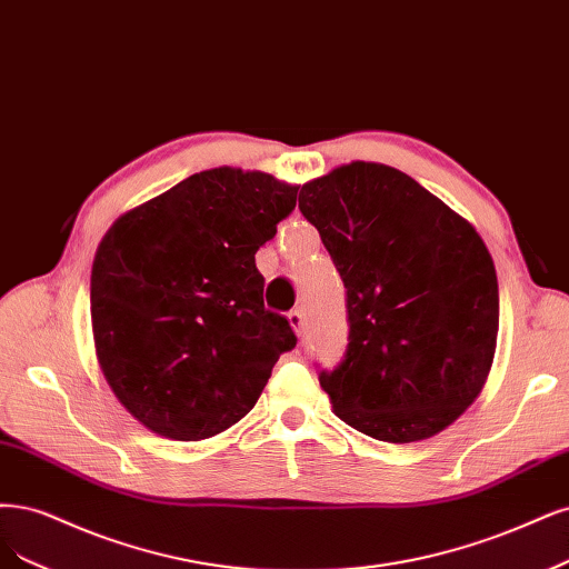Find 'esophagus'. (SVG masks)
<instances>
[{
  "mask_svg": "<svg viewBox=\"0 0 569 569\" xmlns=\"http://www.w3.org/2000/svg\"><path fill=\"white\" fill-rule=\"evenodd\" d=\"M287 320H289L291 329L297 331V337H303V335H306V320H303V312H301V310H291L289 316H287Z\"/></svg>",
  "mask_w": 569,
  "mask_h": 569,
  "instance_id": "34e87169",
  "label": "esophagus"
}]
</instances>
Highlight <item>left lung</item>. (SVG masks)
<instances>
[{
	"instance_id": "left-lung-1",
	"label": "left lung",
	"mask_w": 569,
	"mask_h": 569,
	"mask_svg": "<svg viewBox=\"0 0 569 569\" xmlns=\"http://www.w3.org/2000/svg\"><path fill=\"white\" fill-rule=\"evenodd\" d=\"M348 289V350L320 386L331 411L383 442L438 436L476 402L495 362L499 282L471 221L411 176L350 162L303 183Z\"/></svg>"
}]
</instances>
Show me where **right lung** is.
I'll list each match as a JSON object with an SVG mask.
<instances>
[{
  "instance_id": "1",
  "label": "right lung",
  "mask_w": 569,
  "mask_h": 569,
  "mask_svg": "<svg viewBox=\"0 0 569 569\" xmlns=\"http://www.w3.org/2000/svg\"><path fill=\"white\" fill-rule=\"evenodd\" d=\"M299 186L217 167L124 211L96 249V360L150 433L198 442L247 417L297 337L263 306L253 253Z\"/></svg>"
}]
</instances>
